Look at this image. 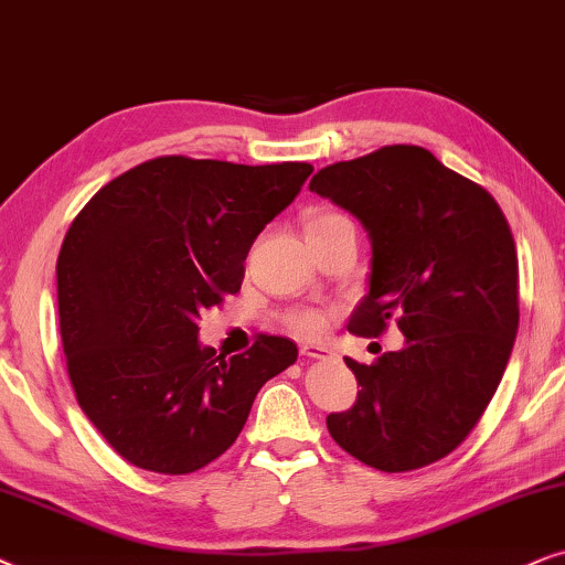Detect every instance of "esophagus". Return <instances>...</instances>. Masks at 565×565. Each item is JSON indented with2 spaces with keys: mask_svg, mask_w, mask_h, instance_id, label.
Returning a JSON list of instances; mask_svg holds the SVG:
<instances>
[{
  "mask_svg": "<svg viewBox=\"0 0 565 565\" xmlns=\"http://www.w3.org/2000/svg\"><path fill=\"white\" fill-rule=\"evenodd\" d=\"M302 356H307V359H330V356H333V351H328L326 345L305 343L302 345Z\"/></svg>",
  "mask_w": 565,
  "mask_h": 565,
  "instance_id": "34e87169",
  "label": "esophagus"
}]
</instances>
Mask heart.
Instances as JSON below:
<instances>
[{
    "label": "heart",
    "mask_w": 565,
    "mask_h": 565,
    "mask_svg": "<svg viewBox=\"0 0 565 565\" xmlns=\"http://www.w3.org/2000/svg\"><path fill=\"white\" fill-rule=\"evenodd\" d=\"M338 220H345V216L338 212H320L312 216L310 224H307V230L326 227V224H333ZM284 326H287L291 333L312 338V335H320L322 330H326L328 315L322 310H315V307H297V310H289L287 315H284Z\"/></svg>",
    "instance_id": "1"
}]
</instances>
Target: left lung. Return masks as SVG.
<instances>
[{"label":"left lung","instance_id":"1","mask_svg":"<svg viewBox=\"0 0 565 565\" xmlns=\"http://www.w3.org/2000/svg\"><path fill=\"white\" fill-rule=\"evenodd\" d=\"M310 191L364 224L370 295L349 320L377 338L395 322L401 351L345 359L356 403L328 431L359 462L408 472L468 439L507 370L519 328V260L509 222L483 185L424 147L390 145L322 168Z\"/></svg>","mask_w":565,"mask_h":565}]
</instances>
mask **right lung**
<instances>
[{
  "instance_id": "obj_1",
  "label": "right lung",
  "mask_w": 565,
  "mask_h": 565,
  "mask_svg": "<svg viewBox=\"0 0 565 565\" xmlns=\"http://www.w3.org/2000/svg\"><path fill=\"white\" fill-rule=\"evenodd\" d=\"M310 172L154 157L74 216L56 260L66 372L124 460L162 476L206 468L235 445L258 390L297 361L295 341L266 333L216 356L199 318L237 295L253 239Z\"/></svg>"
}]
</instances>
